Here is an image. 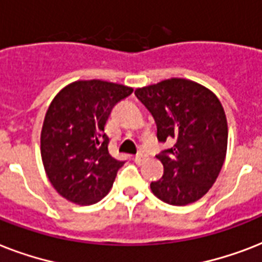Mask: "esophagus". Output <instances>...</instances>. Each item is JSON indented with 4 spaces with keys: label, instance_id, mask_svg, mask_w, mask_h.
<instances>
[{
    "label": "esophagus",
    "instance_id": "34e87169",
    "mask_svg": "<svg viewBox=\"0 0 262 262\" xmlns=\"http://www.w3.org/2000/svg\"><path fill=\"white\" fill-rule=\"evenodd\" d=\"M144 158H145V155L144 154H137V155L135 156V162L136 163H141L144 160Z\"/></svg>",
    "mask_w": 262,
    "mask_h": 262
}]
</instances>
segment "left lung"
<instances>
[{"label":"left lung","mask_w":262,"mask_h":262,"mask_svg":"<svg viewBox=\"0 0 262 262\" xmlns=\"http://www.w3.org/2000/svg\"><path fill=\"white\" fill-rule=\"evenodd\" d=\"M158 126V140L171 148L156 155L163 177L152 193L170 205L200 200L215 183L227 152V119L216 95L191 80L168 79L135 91Z\"/></svg>","instance_id":"8db88e82"}]
</instances>
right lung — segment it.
Here are the masks:
<instances>
[{
    "label": "right lung",
    "instance_id": "add662e5",
    "mask_svg": "<svg viewBox=\"0 0 262 262\" xmlns=\"http://www.w3.org/2000/svg\"><path fill=\"white\" fill-rule=\"evenodd\" d=\"M133 88L102 80H81L55 95L40 133L47 178L63 199L80 205L100 201L125 162L108 152L104 127L113 107Z\"/></svg>",
    "mask_w": 262,
    "mask_h": 262
}]
</instances>
